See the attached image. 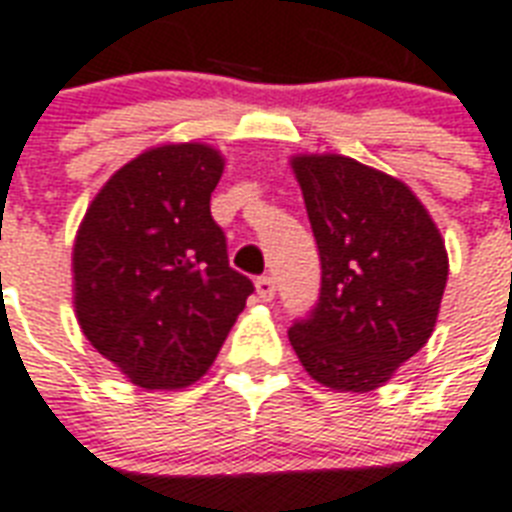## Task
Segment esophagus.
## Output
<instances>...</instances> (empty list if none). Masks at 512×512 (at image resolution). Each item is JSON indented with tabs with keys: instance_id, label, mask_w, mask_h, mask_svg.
<instances>
[{
	"instance_id": "obj_1",
	"label": "esophagus",
	"mask_w": 512,
	"mask_h": 512,
	"mask_svg": "<svg viewBox=\"0 0 512 512\" xmlns=\"http://www.w3.org/2000/svg\"><path fill=\"white\" fill-rule=\"evenodd\" d=\"M255 290H257V298L268 303V300H273V295H276V284H273L271 276H260V279L255 282Z\"/></svg>"
}]
</instances>
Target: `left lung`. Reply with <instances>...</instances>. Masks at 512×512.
Here are the masks:
<instances>
[{
	"label": "left lung",
	"mask_w": 512,
	"mask_h": 512,
	"mask_svg": "<svg viewBox=\"0 0 512 512\" xmlns=\"http://www.w3.org/2000/svg\"><path fill=\"white\" fill-rule=\"evenodd\" d=\"M322 260V292L290 327L300 365L333 392H373L429 341L448 282L438 225L411 187L365 163L292 155Z\"/></svg>",
	"instance_id": "obj_1"
}]
</instances>
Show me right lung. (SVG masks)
Listing matches in <instances>:
<instances>
[{
  "label": "right lung",
  "instance_id": "1",
  "mask_svg": "<svg viewBox=\"0 0 512 512\" xmlns=\"http://www.w3.org/2000/svg\"><path fill=\"white\" fill-rule=\"evenodd\" d=\"M222 169L212 144L150 147L104 182L74 236L80 330L142 389L204 376L255 290L209 212Z\"/></svg>",
  "mask_w": 512,
  "mask_h": 512
}]
</instances>
